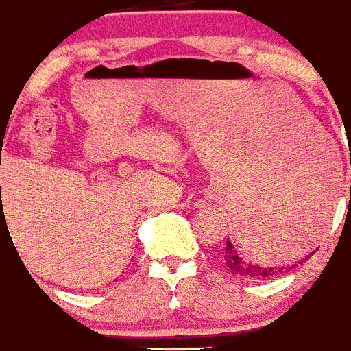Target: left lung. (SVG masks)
<instances>
[{
  "label": "left lung",
  "mask_w": 351,
  "mask_h": 351,
  "mask_svg": "<svg viewBox=\"0 0 351 351\" xmlns=\"http://www.w3.org/2000/svg\"><path fill=\"white\" fill-rule=\"evenodd\" d=\"M312 223V214H293L288 215V219L282 217L281 223L277 224L279 228L276 230L280 235L277 236V241H285V245L293 241V237H301V234L308 228L306 224ZM274 232V230H271ZM246 252V250H245ZM243 250H239V243H232V241H226V246L223 248V263L224 266L228 268L230 271H234L237 276H243L245 279H271V277L282 276L287 271H291L297 265H302V261H308L310 255H313V252L306 257H302L299 261H293V263H288V265H279V266H268L265 263H257V261H252L246 257V254Z\"/></svg>",
  "instance_id": "8db88e82"
}]
</instances>
